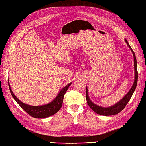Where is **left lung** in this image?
I'll return each mask as SVG.
<instances>
[{"label": "left lung", "instance_id": "obj_1", "mask_svg": "<svg viewBox=\"0 0 146 146\" xmlns=\"http://www.w3.org/2000/svg\"><path fill=\"white\" fill-rule=\"evenodd\" d=\"M125 42H126L127 45L128 46L129 49L133 53V58H134V69H135V79H134V83L133 84L131 89H130L129 91L127 92L126 95H125L123 98H122L121 100L117 102L113 105L108 107H103L99 105H98L95 103H94L92 101L90 100V98L88 96V90L87 86H86V101H87V103L88 106L90 107V108L92 110L94 111H95L96 113L99 115H101L104 116H110V115H117L119 113H120L122 110H123L125 106H126V104L128 103L129 101L131 99V96L133 94L134 92L136 89L137 87V81H138V72H137V60H136V56H135V53L133 50H132V48L130 47L129 44L127 42V41L124 39Z\"/></svg>", "mask_w": 146, "mask_h": 146}]
</instances>
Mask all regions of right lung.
Listing matches in <instances>:
<instances>
[{"mask_svg":"<svg viewBox=\"0 0 146 146\" xmlns=\"http://www.w3.org/2000/svg\"><path fill=\"white\" fill-rule=\"evenodd\" d=\"M71 84L72 83L67 84L65 87H63L61 89L58 95L56 96V98L54 99L52 101H50V103L40 106H32L23 103V102L19 100V99L15 96L13 92L11 87H10V85L8 81L9 90L13 99L16 101L17 103L19 104L20 107H21L24 111H26L29 115L34 117V118L38 119L47 118V117L56 113L59 110H60L61 106H62L64 95H65L66 90H68V88Z\"/></svg>","mask_w":146,"mask_h":146,"instance_id":"right-lung-1","label":"right lung"}]
</instances>
